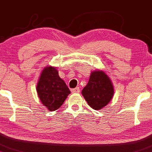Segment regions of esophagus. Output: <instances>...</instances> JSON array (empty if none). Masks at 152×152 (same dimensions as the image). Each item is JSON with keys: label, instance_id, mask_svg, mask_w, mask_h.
I'll return each mask as SVG.
<instances>
[{"label": "esophagus", "instance_id": "1", "mask_svg": "<svg viewBox=\"0 0 152 152\" xmlns=\"http://www.w3.org/2000/svg\"><path fill=\"white\" fill-rule=\"evenodd\" d=\"M71 92H73V93H79V92H80V89H79V87H76L75 89H72Z\"/></svg>", "mask_w": 152, "mask_h": 152}]
</instances>
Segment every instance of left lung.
<instances>
[{
  "label": "left lung",
  "mask_w": 152,
  "mask_h": 152,
  "mask_svg": "<svg viewBox=\"0 0 152 152\" xmlns=\"http://www.w3.org/2000/svg\"><path fill=\"white\" fill-rule=\"evenodd\" d=\"M81 94L91 108L100 110L113 98L114 89L112 81L105 72L95 70L91 72L88 83Z\"/></svg>",
  "instance_id": "left-lung-1"
}]
</instances>
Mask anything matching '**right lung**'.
I'll list each match as a JSON object with an SVG mask.
<instances>
[{
    "label": "right lung",
    "instance_id": "right-lung-1",
    "mask_svg": "<svg viewBox=\"0 0 152 152\" xmlns=\"http://www.w3.org/2000/svg\"><path fill=\"white\" fill-rule=\"evenodd\" d=\"M36 91L42 104L50 111L58 109L71 93L65 81L59 76L57 68L51 65L41 71Z\"/></svg>",
    "mask_w": 152,
    "mask_h": 152
}]
</instances>
